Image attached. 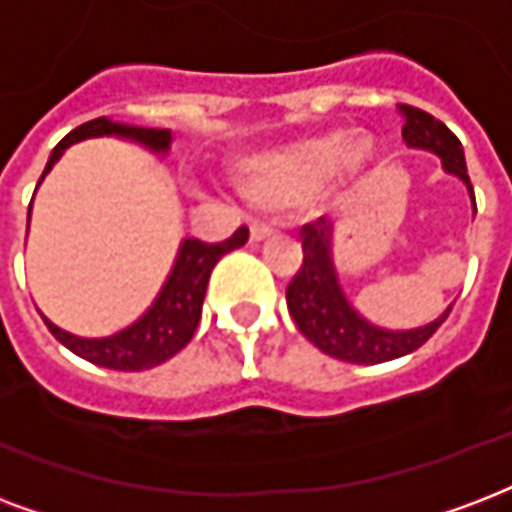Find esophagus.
<instances>
[{
	"instance_id": "obj_1",
	"label": "esophagus",
	"mask_w": 512,
	"mask_h": 512,
	"mask_svg": "<svg viewBox=\"0 0 512 512\" xmlns=\"http://www.w3.org/2000/svg\"><path fill=\"white\" fill-rule=\"evenodd\" d=\"M276 236V227L274 225H268V222H255V225L249 227V238L252 241H266V238Z\"/></svg>"
}]
</instances>
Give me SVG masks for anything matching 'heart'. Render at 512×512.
Segmentation results:
<instances>
[{
  "mask_svg": "<svg viewBox=\"0 0 512 512\" xmlns=\"http://www.w3.org/2000/svg\"><path fill=\"white\" fill-rule=\"evenodd\" d=\"M369 160L363 138L339 140L336 135L306 140L293 149L255 157L238 165L236 184L249 203L266 211H293L325 187L358 176Z\"/></svg>",
  "mask_w": 512,
  "mask_h": 512,
  "instance_id": "obj_1",
  "label": "heart"
}]
</instances>
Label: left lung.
<instances>
[{"instance_id":"left-lung-1","label":"left lung","mask_w":512,"mask_h":512,"mask_svg":"<svg viewBox=\"0 0 512 512\" xmlns=\"http://www.w3.org/2000/svg\"><path fill=\"white\" fill-rule=\"evenodd\" d=\"M399 111L404 116V132H401L404 140L410 146L439 154L448 173H456L458 179L467 181L469 195L475 200L461 140L442 121L434 119L431 113L420 111L415 105H399ZM298 241L304 249V263L287 285V309H290V317L298 325V331L304 333L317 350H323L325 355H331L336 361L366 363L369 366V363H385L401 358V355H410L429 342L450 314L448 309L439 320H434L426 328H415V331L374 328L347 304V298L339 290V282H336L331 266V252H328L325 219H317V222L301 227Z\"/></svg>"}]
</instances>
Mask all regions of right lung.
Returning a JSON list of instances; mask_svg holds the SVG:
<instances>
[{
  "mask_svg": "<svg viewBox=\"0 0 512 512\" xmlns=\"http://www.w3.org/2000/svg\"><path fill=\"white\" fill-rule=\"evenodd\" d=\"M97 135H124V138L140 140L151 149L165 151L170 146L168 130H143V127H124L116 121L92 119L75 127L70 135L59 140V146L51 151V160L45 165L43 176L54 168V162L62 157V151L83 138H97ZM249 241V230L238 227L236 233L219 244H206L198 238H187L181 244L179 260L170 271L168 282L162 287L160 298L154 301L149 312L140 317L138 323L124 328L116 336L108 339H78L73 333H64L54 323H48V331L54 333L56 339L75 352L78 358H86L94 366H105V369H116V372H143V369H154L176 352L184 350L189 339L195 336V328L200 323V312H203V298H206L208 276L219 263V257L233 252L238 246Z\"/></svg>",
  "mask_w": 512,
  "mask_h": 512,
  "instance_id": "1",
  "label": "right lung"
}]
</instances>
